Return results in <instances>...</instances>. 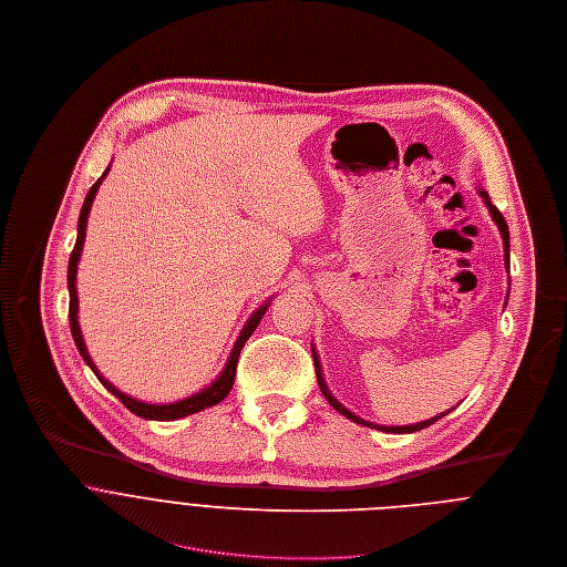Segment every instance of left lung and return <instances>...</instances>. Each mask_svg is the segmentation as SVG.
<instances>
[{"instance_id":"left-lung-1","label":"left lung","mask_w":567,"mask_h":567,"mask_svg":"<svg viewBox=\"0 0 567 567\" xmlns=\"http://www.w3.org/2000/svg\"><path fill=\"white\" fill-rule=\"evenodd\" d=\"M481 196L485 198V203H487V207H489V212H492V216H494V220H496V225H498V230H501V235H503V241H505V261H507V268H509V230H507V223H505V218H503V214L498 212V207L496 205H492V200H489V196H487V192H481ZM312 360H315V373H317V384H319V389H321V393H323V398L330 402V406L334 409V411H339L342 415H347V417H351L353 422H358V424H364V426H373V429H382V431H389V433H413V431H420V429H424V426H429V424H433V422H437L442 415H446V413H442V415H437V417H431V420H424V422H417V424H409V426H380V424H371V422H364L362 417H358V415H353L349 409H344L342 404H339L332 395H330V391H328V386H326V382H323V375H321V367H319V360H317V355L312 353Z\"/></svg>"}]
</instances>
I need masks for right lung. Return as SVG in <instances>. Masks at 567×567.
Instances as JSON below:
<instances>
[{
	"instance_id": "1",
	"label": "right lung",
	"mask_w": 567,
	"mask_h": 567,
	"mask_svg": "<svg viewBox=\"0 0 567 567\" xmlns=\"http://www.w3.org/2000/svg\"><path fill=\"white\" fill-rule=\"evenodd\" d=\"M106 172H109V169H106ZM106 172L102 174V178L106 176ZM102 178H97V181L93 183V187L89 189V194H86V198H84V205H82V209H80V220H78V239H75V248H73L71 259H69V279H66V284H69V323H71L73 342H75V347H78V351H80L82 360L89 364V369L95 373V378L102 382V386H104L109 393L116 395V398H118V400H121V402H123L132 413H136L138 417H145V420H176V417L192 415V413H196V411H200V409H207V406H212V404H218L225 395L230 393V389H233V384H235L239 353H241L244 344H246L248 339H250V334L255 332V328L259 326L261 317L266 315L268 303H264L257 312H252V317H250V319H248V323L244 326V330H241V334H239V339H237V344H235V349H233V353H230V358H228V364H225V369H223V373L216 378V382H212L209 386H205L200 393H196V395H192V398H185V400H181V402H174V404H145V402H141V400H134V398H130V395L121 393L116 386H113L111 382H106V380L97 373L95 364L91 362V358H89V353H86V347H84L82 332H80V326H78V290H75V270H78V261H80V252H82V244H84L86 216H89L91 203H93V198H95V192H97V187H100Z\"/></svg>"
}]
</instances>
